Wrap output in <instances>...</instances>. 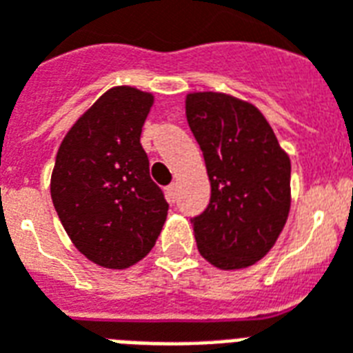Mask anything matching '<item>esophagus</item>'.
Instances as JSON below:
<instances>
[{"label": "esophagus", "instance_id": "esophagus-1", "mask_svg": "<svg viewBox=\"0 0 353 353\" xmlns=\"http://www.w3.org/2000/svg\"><path fill=\"white\" fill-rule=\"evenodd\" d=\"M165 193H168V199L169 201H176V195H179V184L176 182H173V184L168 185V190H165Z\"/></svg>", "mask_w": 353, "mask_h": 353}]
</instances>
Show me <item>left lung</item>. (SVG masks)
<instances>
[{
	"label": "left lung",
	"mask_w": 353,
	"mask_h": 353,
	"mask_svg": "<svg viewBox=\"0 0 353 353\" xmlns=\"http://www.w3.org/2000/svg\"><path fill=\"white\" fill-rule=\"evenodd\" d=\"M185 117L201 145L210 204L191 219L199 252L217 269H245L276 243L291 208V160L263 114L217 92L185 97Z\"/></svg>",
	"instance_id": "obj_1"
}]
</instances>
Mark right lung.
I'll use <instances>...</instances> for the list:
<instances>
[{
    "label": "right lung",
    "mask_w": 353,
    "mask_h": 353,
    "mask_svg": "<svg viewBox=\"0 0 353 353\" xmlns=\"http://www.w3.org/2000/svg\"><path fill=\"white\" fill-rule=\"evenodd\" d=\"M152 94L116 86L60 143L51 199L79 252L106 269H127L154 247L169 204L139 143Z\"/></svg>",
    "instance_id": "right-lung-1"
}]
</instances>
